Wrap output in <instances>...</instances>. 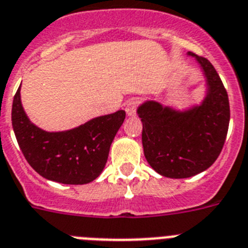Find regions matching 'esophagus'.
Returning a JSON list of instances; mask_svg holds the SVG:
<instances>
[{"label": "esophagus", "instance_id": "obj_1", "mask_svg": "<svg viewBox=\"0 0 248 248\" xmlns=\"http://www.w3.org/2000/svg\"><path fill=\"white\" fill-rule=\"evenodd\" d=\"M138 100H135V99H133V100L129 101L128 104H126L125 107V111H126V115L128 116H134L135 114H137V108H138Z\"/></svg>", "mask_w": 248, "mask_h": 248}]
</instances>
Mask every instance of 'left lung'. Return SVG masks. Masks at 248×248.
<instances>
[{"label":"left lung","mask_w":248,"mask_h":248,"mask_svg":"<svg viewBox=\"0 0 248 248\" xmlns=\"http://www.w3.org/2000/svg\"><path fill=\"white\" fill-rule=\"evenodd\" d=\"M206 79L200 104L185 110L145 100L137 109L143 123L141 143L149 166L167 178H189L204 172L218 158L230 124V103L213 65L193 52Z\"/></svg>","instance_id":"1"}]
</instances>
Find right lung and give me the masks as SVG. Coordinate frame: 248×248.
I'll return each mask as SVG.
<instances>
[{"label": "right lung", "instance_id": "obj_1", "mask_svg": "<svg viewBox=\"0 0 248 248\" xmlns=\"http://www.w3.org/2000/svg\"><path fill=\"white\" fill-rule=\"evenodd\" d=\"M20 90L21 85L12 104V128L30 166L44 178L62 185H86L98 178L125 111L96 116L63 132H46L29 119Z\"/></svg>", "mask_w": 248, "mask_h": 248}]
</instances>
